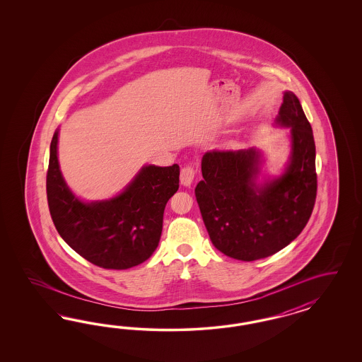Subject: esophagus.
Returning <instances> with one entry per match:
<instances>
[{
	"instance_id": "obj_1",
	"label": "esophagus",
	"mask_w": 362,
	"mask_h": 362,
	"mask_svg": "<svg viewBox=\"0 0 362 362\" xmlns=\"http://www.w3.org/2000/svg\"><path fill=\"white\" fill-rule=\"evenodd\" d=\"M194 177H195V168L191 163H188L180 170V183L183 186H191V183L194 182Z\"/></svg>"
}]
</instances>
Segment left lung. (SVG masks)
Returning a JSON list of instances; mask_svg holds the SVG:
<instances>
[{
	"mask_svg": "<svg viewBox=\"0 0 362 362\" xmlns=\"http://www.w3.org/2000/svg\"><path fill=\"white\" fill-rule=\"evenodd\" d=\"M276 122L291 127L292 153L280 177L256 185L260 151L212 150L203 155L195 197L209 239L220 252L253 262L286 247L307 226L316 202V146L310 123L292 91Z\"/></svg>",
	"mask_w": 362,
	"mask_h": 362,
	"instance_id": "1",
	"label": "left lung"
}]
</instances>
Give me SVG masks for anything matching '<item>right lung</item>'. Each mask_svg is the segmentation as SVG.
<instances>
[{"instance_id": "1", "label": "right lung", "mask_w": 362, "mask_h": 362, "mask_svg": "<svg viewBox=\"0 0 362 362\" xmlns=\"http://www.w3.org/2000/svg\"><path fill=\"white\" fill-rule=\"evenodd\" d=\"M57 143L58 132L50 143L46 194L61 238L105 269H127L146 262L160 240L165 204L179 188V165H146L121 195L83 203L66 186Z\"/></svg>"}]
</instances>
